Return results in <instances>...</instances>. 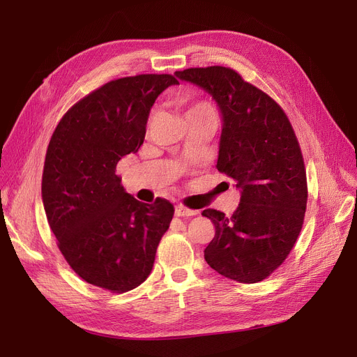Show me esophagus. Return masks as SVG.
Instances as JSON below:
<instances>
[{
  "label": "esophagus",
  "mask_w": 357,
  "mask_h": 357,
  "mask_svg": "<svg viewBox=\"0 0 357 357\" xmlns=\"http://www.w3.org/2000/svg\"><path fill=\"white\" fill-rule=\"evenodd\" d=\"M195 214H197V211L186 208L182 204H178L175 207V215H178V217H190V215H195Z\"/></svg>",
  "instance_id": "34e87169"
}]
</instances>
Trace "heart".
I'll return each mask as SVG.
<instances>
[{
  "label": "heart",
  "mask_w": 357,
  "mask_h": 357,
  "mask_svg": "<svg viewBox=\"0 0 357 357\" xmlns=\"http://www.w3.org/2000/svg\"><path fill=\"white\" fill-rule=\"evenodd\" d=\"M182 116L185 120L192 119V117H199V116L217 119V111H215L214 105L208 101H197V102L185 105L183 111H182Z\"/></svg>",
  "instance_id": "1"
}]
</instances>
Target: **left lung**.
Returning <instances> with one entry per match:
<instances>
[{"instance_id": "left-lung-1", "label": "left lung", "mask_w": 357, "mask_h": 357, "mask_svg": "<svg viewBox=\"0 0 357 357\" xmlns=\"http://www.w3.org/2000/svg\"><path fill=\"white\" fill-rule=\"evenodd\" d=\"M175 73L217 101L222 114L217 169L241 190L233 215L202 211L215 227L204 257L222 276L260 282L284 264L304 224L307 172L292 124L272 97L231 68Z\"/></svg>"}]
</instances>
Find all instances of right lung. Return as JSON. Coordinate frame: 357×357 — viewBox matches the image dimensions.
Segmentation results:
<instances>
[{
  "label": "right lung",
  "instance_id": "obj_1",
  "mask_svg": "<svg viewBox=\"0 0 357 357\" xmlns=\"http://www.w3.org/2000/svg\"><path fill=\"white\" fill-rule=\"evenodd\" d=\"M174 84L169 73L109 81L65 112L47 146L42 197L49 227L73 272L109 292L144 282L174 217L167 199L140 202L116 174L119 160L143 144L155 100Z\"/></svg>",
  "mask_w": 357,
  "mask_h": 357
}]
</instances>
